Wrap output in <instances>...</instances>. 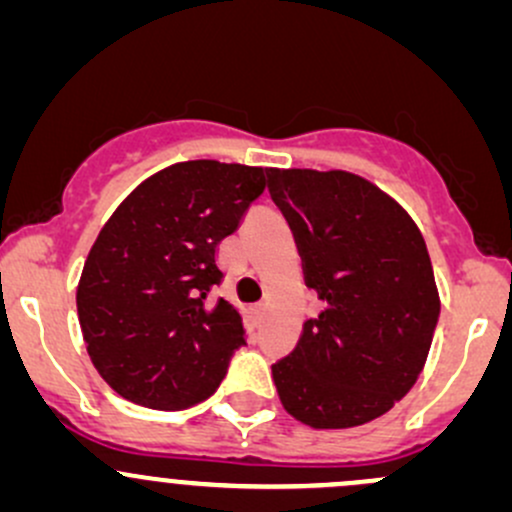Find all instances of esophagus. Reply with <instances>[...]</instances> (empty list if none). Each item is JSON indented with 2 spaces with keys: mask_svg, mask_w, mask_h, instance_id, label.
Listing matches in <instances>:
<instances>
[{
  "mask_svg": "<svg viewBox=\"0 0 512 512\" xmlns=\"http://www.w3.org/2000/svg\"><path fill=\"white\" fill-rule=\"evenodd\" d=\"M265 311H267V301H262L260 306H257V313H260V316H262V313H265Z\"/></svg>",
  "mask_w": 512,
  "mask_h": 512,
  "instance_id": "34e87169",
  "label": "esophagus"
}]
</instances>
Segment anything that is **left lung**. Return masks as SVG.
<instances>
[{"label":"left lung","instance_id":"8db88e82","mask_svg":"<svg viewBox=\"0 0 512 512\" xmlns=\"http://www.w3.org/2000/svg\"><path fill=\"white\" fill-rule=\"evenodd\" d=\"M323 311L272 364L284 408L318 430L391 411L418 381L440 318L423 235L389 194L352 172L269 170Z\"/></svg>","mask_w":512,"mask_h":512}]
</instances>
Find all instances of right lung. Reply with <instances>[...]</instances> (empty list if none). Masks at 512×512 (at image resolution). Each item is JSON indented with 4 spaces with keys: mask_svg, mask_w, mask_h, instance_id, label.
Masks as SVG:
<instances>
[{
    "mask_svg": "<svg viewBox=\"0 0 512 512\" xmlns=\"http://www.w3.org/2000/svg\"><path fill=\"white\" fill-rule=\"evenodd\" d=\"M265 167L189 160L138 184L101 228L77 286L87 352L116 393L155 411L209 398L243 318L226 299L218 245L267 187Z\"/></svg>",
    "mask_w": 512,
    "mask_h": 512,
    "instance_id": "add662e5",
    "label": "right lung"
}]
</instances>
